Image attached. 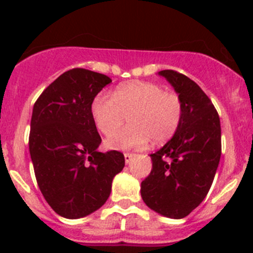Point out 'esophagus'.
Returning <instances> with one entry per match:
<instances>
[{
  "instance_id": "1",
  "label": "esophagus",
  "mask_w": 253,
  "mask_h": 253,
  "mask_svg": "<svg viewBox=\"0 0 253 253\" xmlns=\"http://www.w3.org/2000/svg\"><path fill=\"white\" fill-rule=\"evenodd\" d=\"M134 156H135V154H134V153H124L125 162H126V163H129V162H130V161H131V158H133Z\"/></svg>"
}]
</instances>
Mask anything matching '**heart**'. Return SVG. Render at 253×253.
Returning a JSON list of instances; mask_svg holds the SVG:
<instances>
[{
    "instance_id": "b5f03b06",
    "label": "heart",
    "mask_w": 253,
    "mask_h": 253,
    "mask_svg": "<svg viewBox=\"0 0 253 253\" xmlns=\"http://www.w3.org/2000/svg\"><path fill=\"white\" fill-rule=\"evenodd\" d=\"M184 113V101L176 91L144 81L120 84L113 95L99 93L91 105L96 128L104 135H111L129 116L131 126L116 131L105 142L115 151L146 148L152 140L166 143L180 129Z\"/></svg>"
}]
</instances>
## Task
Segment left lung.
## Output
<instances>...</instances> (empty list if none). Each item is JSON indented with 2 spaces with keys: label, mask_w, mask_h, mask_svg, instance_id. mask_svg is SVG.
<instances>
[{
  "label": "left lung",
  "mask_w": 253,
  "mask_h": 253,
  "mask_svg": "<svg viewBox=\"0 0 253 253\" xmlns=\"http://www.w3.org/2000/svg\"><path fill=\"white\" fill-rule=\"evenodd\" d=\"M184 101L180 129L151 154L152 171L140 184L143 202L173 219L185 218L204 200L222 154L218 111L207 93L189 77L172 69L158 72Z\"/></svg>",
  "instance_id": "8db88e82"
}]
</instances>
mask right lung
<instances>
[{"label": "right lung", "mask_w": 253, "mask_h": 253, "mask_svg": "<svg viewBox=\"0 0 253 253\" xmlns=\"http://www.w3.org/2000/svg\"><path fill=\"white\" fill-rule=\"evenodd\" d=\"M110 82L102 73L69 69L34 104L29 149L35 177L46 203L64 218H82L101 208L114 176L124 169L122 152H97L101 137L91 114L95 96Z\"/></svg>", "instance_id": "right-lung-1"}]
</instances>
